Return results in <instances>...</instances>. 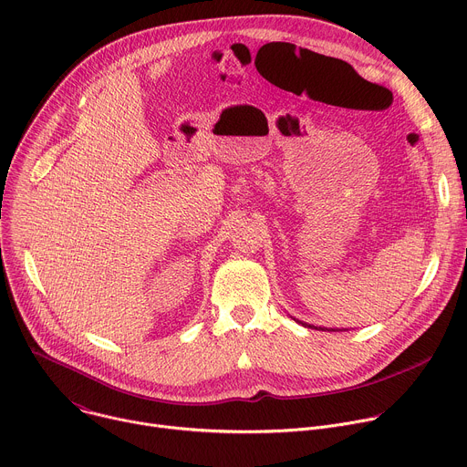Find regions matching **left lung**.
<instances>
[{
  "instance_id": "obj_1",
  "label": "left lung",
  "mask_w": 467,
  "mask_h": 467,
  "mask_svg": "<svg viewBox=\"0 0 467 467\" xmlns=\"http://www.w3.org/2000/svg\"><path fill=\"white\" fill-rule=\"evenodd\" d=\"M296 319V317H294ZM297 323H301V325H305V327H310V328H321V330H335V328H323V327H314V325H308V323H305V321H299V319H296Z\"/></svg>"
}]
</instances>
